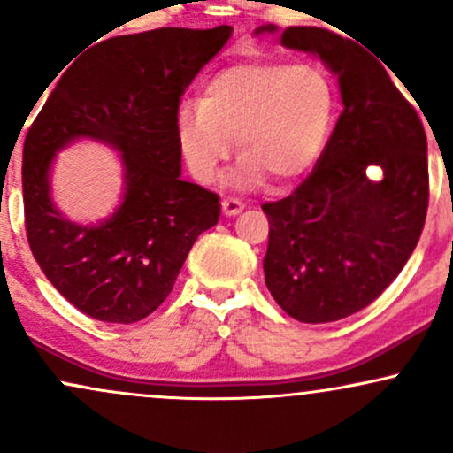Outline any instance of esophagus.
<instances>
[{"label": "esophagus", "mask_w": 453, "mask_h": 453, "mask_svg": "<svg viewBox=\"0 0 453 453\" xmlns=\"http://www.w3.org/2000/svg\"><path fill=\"white\" fill-rule=\"evenodd\" d=\"M221 209L227 217H234L238 215V212H242L244 202L238 200V197H226V200H221Z\"/></svg>", "instance_id": "esophagus-1"}]
</instances>
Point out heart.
<instances>
[{
    "instance_id": "heart-1",
    "label": "heart",
    "mask_w": 453,
    "mask_h": 453,
    "mask_svg": "<svg viewBox=\"0 0 453 453\" xmlns=\"http://www.w3.org/2000/svg\"><path fill=\"white\" fill-rule=\"evenodd\" d=\"M334 85L315 64L256 61L221 70L204 85L202 100H185L174 134L185 165L211 183L236 140L241 164L232 185L247 189L268 174L292 183L324 153L334 121Z\"/></svg>"
}]
</instances>
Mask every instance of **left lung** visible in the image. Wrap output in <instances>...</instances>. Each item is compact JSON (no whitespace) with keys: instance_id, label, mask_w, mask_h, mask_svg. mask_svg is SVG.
<instances>
[{"instance_id":"8db88e82","label":"left lung","mask_w":453,"mask_h":453,"mask_svg":"<svg viewBox=\"0 0 453 453\" xmlns=\"http://www.w3.org/2000/svg\"><path fill=\"white\" fill-rule=\"evenodd\" d=\"M280 44L317 55L339 76L342 112L313 173L262 204L264 274L285 313L326 324L377 300L413 253L428 211V142L386 67L357 44L321 27H288Z\"/></svg>"}]
</instances>
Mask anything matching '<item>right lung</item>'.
<instances>
[{
    "instance_id": "1",
    "label": "right lung",
    "mask_w": 453,
    "mask_h": 453,
    "mask_svg": "<svg viewBox=\"0 0 453 453\" xmlns=\"http://www.w3.org/2000/svg\"><path fill=\"white\" fill-rule=\"evenodd\" d=\"M232 27H161L104 40L46 97L23 144L25 232L35 262L93 319L134 324L173 292L187 253L219 221V196L180 179L174 114ZM57 78V76H55ZM122 153L124 202L97 226L70 222L50 200V164L72 139Z\"/></svg>"
}]
</instances>
